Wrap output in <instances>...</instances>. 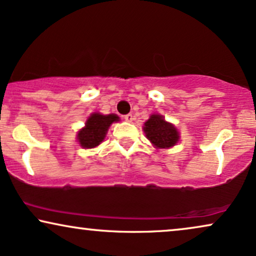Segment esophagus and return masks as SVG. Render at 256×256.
<instances>
[{"label":"esophagus","instance_id":"esophagus-1","mask_svg":"<svg viewBox=\"0 0 256 256\" xmlns=\"http://www.w3.org/2000/svg\"><path fill=\"white\" fill-rule=\"evenodd\" d=\"M124 121H127V122H132V120H134V116H132V114H127V115H124Z\"/></svg>","mask_w":256,"mask_h":256}]
</instances>
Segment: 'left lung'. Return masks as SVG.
I'll list each match as a JSON object with an SVG mask.
<instances>
[{"mask_svg": "<svg viewBox=\"0 0 256 256\" xmlns=\"http://www.w3.org/2000/svg\"><path fill=\"white\" fill-rule=\"evenodd\" d=\"M144 132L155 148H170L178 142L180 134L174 124L160 114H152L144 122Z\"/></svg>", "mask_w": 256, "mask_h": 256, "instance_id": "1", "label": "left lung"}]
</instances>
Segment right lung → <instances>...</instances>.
<instances>
[{
	"mask_svg": "<svg viewBox=\"0 0 256 256\" xmlns=\"http://www.w3.org/2000/svg\"><path fill=\"white\" fill-rule=\"evenodd\" d=\"M120 121L115 114L102 115L92 112L86 121V126L78 132V141L82 148H95L104 140L109 127L114 122Z\"/></svg>",
	"mask_w": 256,
	"mask_h": 256,
	"instance_id": "add662e5",
	"label": "right lung"
}]
</instances>
